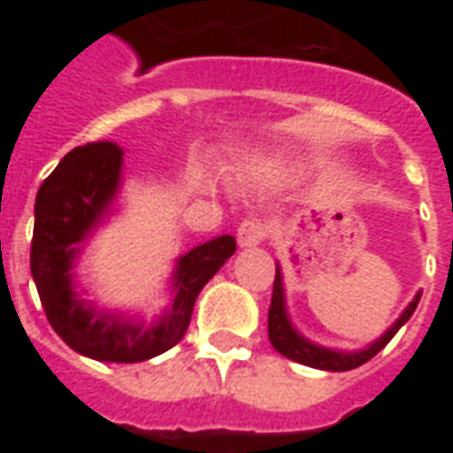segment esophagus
I'll return each mask as SVG.
<instances>
[{"label":"esophagus","instance_id":"obj_1","mask_svg":"<svg viewBox=\"0 0 453 453\" xmlns=\"http://www.w3.org/2000/svg\"><path fill=\"white\" fill-rule=\"evenodd\" d=\"M266 237V227L259 220H242L237 226V245L257 247Z\"/></svg>","mask_w":453,"mask_h":453}]
</instances>
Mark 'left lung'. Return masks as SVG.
Here are the masks:
<instances>
[{"label": "left lung", "instance_id": "1", "mask_svg": "<svg viewBox=\"0 0 453 453\" xmlns=\"http://www.w3.org/2000/svg\"><path fill=\"white\" fill-rule=\"evenodd\" d=\"M419 296L422 291L415 294V298L410 301L408 308L400 313L395 323L390 325L386 333L380 334L379 340H373L366 344L364 349L357 351H344V349H330L323 344H315L308 337L298 333L291 323V315L286 308V288H284V274H281V266L276 265V279H274V291H272V305H269V342L274 344V349L279 354H284L286 359H294L305 366H313L320 371H349L357 369L361 364H366L371 357H376L390 340L393 334L398 333L403 325L408 323L410 315L415 313V308L419 303Z\"/></svg>", "mask_w": 453, "mask_h": 453}]
</instances>
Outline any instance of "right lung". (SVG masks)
<instances>
[{
    "instance_id": "add662e5",
    "label": "right lung",
    "mask_w": 453,
    "mask_h": 453,
    "mask_svg": "<svg viewBox=\"0 0 453 453\" xmlns=\"http://www.w3.org/2000/svg\"><path fill=\"white\" fill-rule=\"evenodd\" d=\"M123 150L111 140L70 150L35 196L31 276L48 323L82 357L135 364L172 349L187 333L201 288L235 255V237L218 235L177 257L169 303L145 325L140 315L96 308L77 291L74 266L96 227L116 211Z\"/></svg>"
}]
</instances>
